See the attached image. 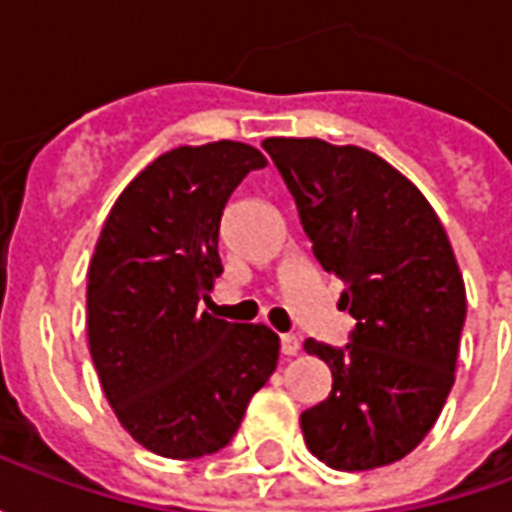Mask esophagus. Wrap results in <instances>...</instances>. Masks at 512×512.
<instances>
[{
    "instance_id": "obj_1",
    "label": "esophagus",
    "mask_w": 512,
    "mask_h": 512,
    "mask_svg": "<svg viewBox=\"0 0 512 512\" xmlns=\"http://www.w3.org/2000/svg\"><path fill=\"white\" fill-rule=\"evenodd\" d=\"M299 348V337H293V334H282V337H279V351L285 356H296L299 354Z\"/></svg>"
}]
</instances>
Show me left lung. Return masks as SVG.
Listing matches in <instances>:
<instances>
[{
	"label": "left lung",
	"mask_w": 512,
	"mask_h": 512,
	"mask_svg": "<svg viewBox=\"0 0 512 512\" xmlns=\"http://www.w3.org/2000/svg\"><path fill=\"white\" fill-rule=\"evenodd\" d=\"M263 150L356 321L343 348L304 343L332 367L329 397L301 414L304 441L340 472L400 461L455 384L466 290L450 238L417 186L370 150L285 136Z\"/></svg>",
	"instance_id": "1"
}]
</instances>
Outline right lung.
I'll use <instances>...</instances> for the list:
<instances>
[{
	"label": "right lung",
	"instance_id": "add662e5",
	"mask_svg": "<svg viewBox=\"0 0 512 512\" xmlns=\"http://www.w3.org/2000/svg\"><path fill=\"white\" fill-rule=\"evenodd\" d=\"M266 158L244 142L175 147L106 216L87 271V337L120 425L164 458L227 447L274 373L277 334L197 312L222 274L224 205Z\"/></svg>",
	"mask_w": 512,
	"mask_h": 512
}]
</instances>
